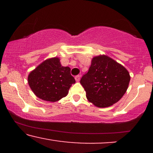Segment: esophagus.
<instances>
[{
	"instance_id": "obj_1",
	"label": "esophagus",
	"mask_w": 153,
	"mask_h": 153,
	"mask_svg": "<svg viewBox=\"0 0 153 153\" xmlns=\"http://www.w3.org/2000/svg\"><path fill=\"white\" fill-rule=\"evenodd\" d=\"M80 75H77V76H75V80H76L77 82H79L80 81Z\"/></svg>"
}]
</instances>
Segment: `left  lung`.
<instances>
[{
	"instance_id": "obj_1",
	"label": "left lung",
	"mask_w": 153,
	"mask_h": 153,
	"mask_svg": "<svg viewBox=\"0 0 153 153\" xmlns=\"http://www.w3.org/2000/svg\"><path fill=\"white\" fill-rule=\"evenodd\" d=\"M130 81L129 72L108 56L93 57L88 73L80 79L89 102L99 108L112 106L122 98Z\"/></svg>"
}]
</instances>
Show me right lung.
Segmentation results:
<instances>
[{"mask_svg": "<svg viewBox=\"0 0 153 153\" xmlns=\"http://www.w3.org/2000/svg\"><path fill=\"white\" fill-rule=\"evenodd\" d=\"M75 82L71 68L62 66L57 57L43 61L28 75V83L35 96L50 102L65 97Z\"/></svg>", "mask_w": 153, "mask_h": 153, "instance_id": "add662e5", "label": "right lung"}]
</instances>
